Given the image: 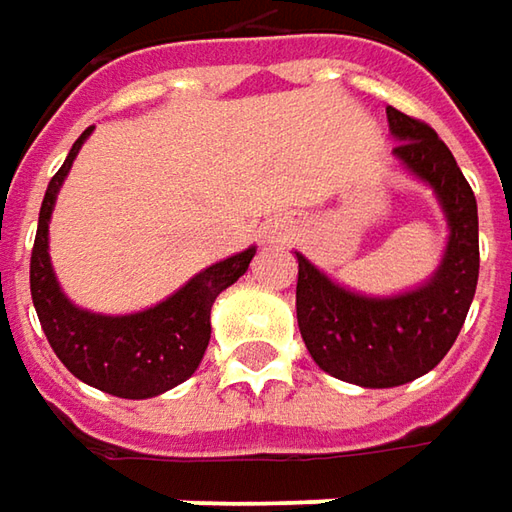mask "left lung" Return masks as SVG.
I'll return each instance as SVG.
<instances>
[{
    "instance_id": "8db88e82",
    "label": "left lung",
    "mask_w": 512,
    "mask_h": 512,
    "mask_svg": "<svg viewBox=\"0 0 512 512\" xmlns=\"http://www.w3.org/2000/svg\"><path fill=\"white\" fill-rule=\"evenodd\" d=\"M387 122L399 139L393 153L436 190L447 213L450 242L436 276L402 296L367 299L296 253V319L307 350L325 373L362 387L413 382L442 362L479 282V210L453 153L422 119L387 105Z\"/></svg>"
}]
</instances>
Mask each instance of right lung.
Listing matches in <instances>:
<instances>
[{"label": "right lung", "instance_id": "obj_1", "mask_svg": "<svg viewBox=\"0 0 512 512\" xmlns=\"http://www.w3.org/2000/svg\"><path fill=\"white\" fill-rule=\"evenodd\" d=\"M90 130L73 142L45 190L30 253V296L53 353L76 379L119 399H150L193 376L210 342V307L245 273L256 247L210 265L162 305L142 313L99 316L70 305L50 267L48 222L56 193Z\"/></svg>", "mask_w": 512, "mask_h": 512}]
</instances>
